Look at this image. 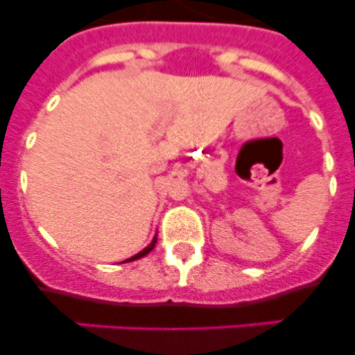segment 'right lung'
Here are the masks:
<instances>
[{
  "label": "right lung",
  "mask_w": 355,
  "mask_h": 355,
  "mask_svg": "<svg viewBox=\"0 0 355 355\" xmlns=\"http://www.w3.org/2000/svg\"><path fill=\"white\" fill-rule=\"evenodd\" d=\"M156 235H157V234H156ZM156 235H155V239H153V242H151V244H149L148 247H146V249H142L141 252H137V254H135V256H132V257H128V259H125L123 263H130V261H135V259H139V257H144L146 254H149V252H151V250L155 249V245H156V242H157V237H156Z\"/></svg>",
  "instance_id": "right-lung-1"
}]
</instances>
